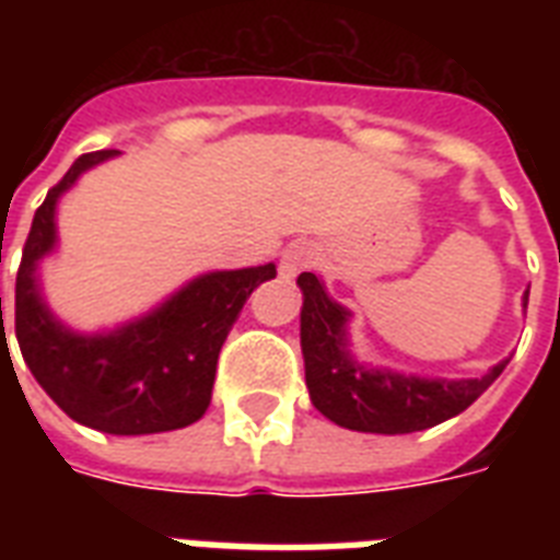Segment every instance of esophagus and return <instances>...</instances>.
<instances>
[{"instance_id": "obj_1", "label": "esophagus", "mask_w": 560, "mask_h": 560, "mask_svg": "<svg viewBox=\"0 0 560 560\" xmlns=\"http://www.w3.org/2000/svg\"><path fill=\"white\" fill-rule=\"evenodd\" d=\"M316 261V249L307 244H290L284 253H281V261H279V272L284 279H293L299 276L302 270H307L311 264Z\"/></svg>"}]
</instances>
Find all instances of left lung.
Wrapping results in <instances>:
<instances>
[{
    "instance_id": "obj_1",
    "label": "left lung",
    "mask_w": 560,
    "mask_h": 560,
    "mask_svg": "<svg viewBox=\"0 0 560 560\" xmlns=\"http://www.w3.org/2000/svg\"><path fill=\"white\" fill-rule=\"evenodd\" d=\"M302 288V354L314 407L334 424L358 433H418L459 416L500 377L509 360L482 377L435 381L389 369H366L349 351V311L328 299L314 272L299 276ZM529 299V293H526Z\"/></svg>"
}]
</instances>
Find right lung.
Instances as JSON below:
<instances>
[{
  "label": "right lung",
  "instance_id": "add662e5",
  "mask_svg": "<svg viewBox=\"0 0 560 560\" xmlns=\"http://www.w3.org/2000/svg\"><path fill=\"white\" fill-rule=\"evenodd\" d=\"M116 153L78 156L34 211L16 272L13 328L31 374L78 424L113 435L168 433L200 421L209 409L220 346L249 293L261 281L276 279V264L206 272L156 311L109 334L69 331L39 296L37 261L55 249L60 194L83 171Z\"/></svg>",
  "mask_w": 560,
  "mask_h": 560
}]
</instances>
